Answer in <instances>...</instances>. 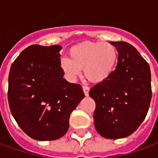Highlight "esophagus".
Masks as SVG:
<instances>
[{"mask_svg": "<svg viewBox=\"0 0 158 158\" xmlns=\"http://www.w3.org/2000/svg\"><path fill=\"white\" fill-rule=\"evenodd\" d=\"M83 90H84V93L85 96H89V88L88 86H83Z\"/></svg>", "mask_w": 158, "mask_h": 158, "instance_id": "esophagus-1", "label": "esophagus"}]
</instances>
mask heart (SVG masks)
I'll list each match as a JSON object with an SVG mask.
<instances>
[{
	"label": "heart",
	"instance_id": "heart-1",
	"mask_svg": "<svg viewBox=\"0 0 158 158\" xmlns=\"http://www.w3.org/2000/svg\"><path fill=\"white\" fill-rule=\"evenodd\" d=\"M70 58L60 60V69L69 81H75L83 69L85 76L93 83H102L115 71L118 53L108 42L84 41L69 49Z\"/></svg>",
	"mask_w": 158,
	"mask_h": 158
}]
</instances>
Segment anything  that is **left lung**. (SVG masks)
<instances>
[{
    "instance_id": "obj_1",
    "label": "left lung",
    "mask_w": 158,
    "mask_h": 158,
    "mask_svg": "<svg viewBox=\"0 0 158 158\" xmlns=\"http://www.w3.org/2000/svg\"><path fill=\"white\" fill-rule=\"evenodd\" d=\"M118 50L116 69L109 79L90 89L96 102L95 127L106 139H121L138 129L146 118L152 99L149 64L133 45L113 42Z\"/></svg>"
}]
</instances>
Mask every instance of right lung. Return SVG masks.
<instances>
[{
	"mask_svg": "<svg viewBox=\"0 0 158 158\" xmlns=\"http://www.w3.org/2000/svg\"><path fill=\"white\" fill-rule=\"evenodd\" d=\"M61 45H32L10 69L8 102L19 127L32 139L54 140L65 135L69 117L85 97L60 69Z\"/></svg>",
	"mask_w": 158,
	"mask_h": 158,
	"instance_id": "obj_1",
	"label": "right lung"
}]
</instances>
